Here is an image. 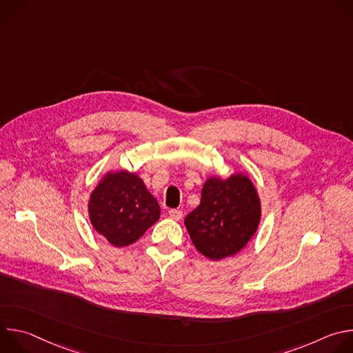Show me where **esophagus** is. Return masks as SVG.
I'll return each instance as SVG.
<instances>
[{
  "mask_svg": "<svg viewBox=\"0 0 353 353\" xmlns=\"http://www.w3.org/2000/svg\"><path fill=\"white\" fill-rule=\"evenodd\" d=\"M169 216L173 219V221H180L183 218V212L180 210H170L169 211Z\"/></svg>",
  "mask_w": 353,
  "mask_h": 353,
  "instance_id": "esophagus-1",
  "label": "esophagus"
}]
</instances>
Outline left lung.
<instances>
[{
    "label": "left lung",
    "mask_w": 353,
    "mask_h": 353,
    "mask_svg": "<svg viewBox=\"0 0 353 353\" xmlns=\"http://www.w3.org/2000/svg\"><path fill=\"white\" fill-rule=\"evenodd\" d=\"M261 204L251 180L241 173L228 179L210 177L201 191V203L184 225L201 254L218 261L237 254L254 236Z\"/></svg>",
    "instance_id": "left-lung-1"
}]
</instances>
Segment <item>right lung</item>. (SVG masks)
<instances>
[{
    "instance_id": "right-lung-1",
    "label": "right lung",
    "mask_w": 353,
    "mask_h": 353,
    "mask_svg": "<svg viewBox=\"0 0 353 353\" xmlns=\"http://www.w3.org/2000/svg\"><path fill=\"white\" fill-rule=\"evenodd\" d=\"M90 223L112 245L135 243L161 216L158 201L135 173H108L90 194Z\"/></svg>"
}]
</instances>
